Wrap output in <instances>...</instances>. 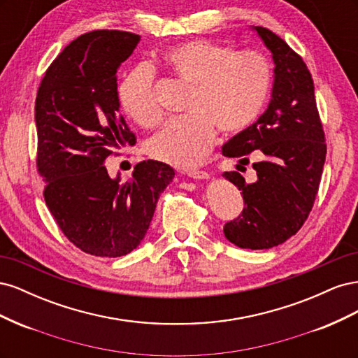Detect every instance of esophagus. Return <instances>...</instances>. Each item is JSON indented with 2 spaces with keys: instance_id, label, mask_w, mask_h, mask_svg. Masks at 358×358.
Returning <instances> with one entry per match:
<instances>
[{
  "instance_id": "esophagus-1",
  "label": "esophagus",
  "mask_w": 358,
  "mask_h": 358,
  "mask_svg": "<svg viewBox=\"0 0 358 358\" xmlns=\"http://www.w3.org/2000/svg\"><path fill=\"white\" fill-rule=\"evenodd\" d=\"M187 175L189 176V178H192V179H209L210 178V175L208 171H203V170H192V171H188Z\"/></svg>"
}]
</instances>
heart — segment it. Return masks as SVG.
I'll list each match as a JSON object with an SVG mask.
<instances>
[{
    "label": "heart",
    "instance_id": "b5f03b06",
    "mask_svg": "<svg viewBox=\"0 0 358 358\" xmlns=\"http://www.w3.org/2000/svg\"><path fill=\"white\" fill-rule=\"evenodd\" d=\"M162 62L178 79L192 86L185 116L170 119L148 143L154 158L176 167L199 166L209 155L216 128L236 134L254 122L272 86V66L262 53L236 52L209 40H191L170 48ZM125 113L143 127H154L161 109L154 91V73L138 66L119 86Z\"/></svg>",
    "mask_w": 358,
    "mask_h": 358
}]
</instances>
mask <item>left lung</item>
<instances>
[{
  "instance_id": "8db88e82",
  "label": "left lung",
  "mask_w": 358,
  "mask_h": 358,
  "mask_svg": "<svg viewBox=\"0 0 358 358\" xmlns=\"http://www.w3.org/2000/svg\"><path fill=\"white\" fill-rule=\"evenodd\" d=\"M275 62L272 99L257 121L222 146V155L242 164L254 152L255 182L239 171L224 178L242 191L245 208L224 225V234L243 249H268L294 236L315 201L326 161V138L306 64L287 43L263 27H252Z\"/></svg>"
}]
</instances>
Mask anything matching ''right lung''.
<instances>
[{"instance_id": "1", "label": "right lung", "mask_w": 358, "mask_h": 358, "mask_svg": "<svg viewBox=\"0 0 358 358\" xmlns=\"http://www.w3.org/2000/svg\"><path fill=\"white\" fill-rule=\"evenodd\" d=\"M138 41L127 31L86 32L50 64L36 99L45 201L67 239L95 257L136 249L175 178L169 164L154 159L138 162L125 182L110 178L104 166L115 149L136 145L119 113L116 71Z\"/></svg>"}]
</instances>
